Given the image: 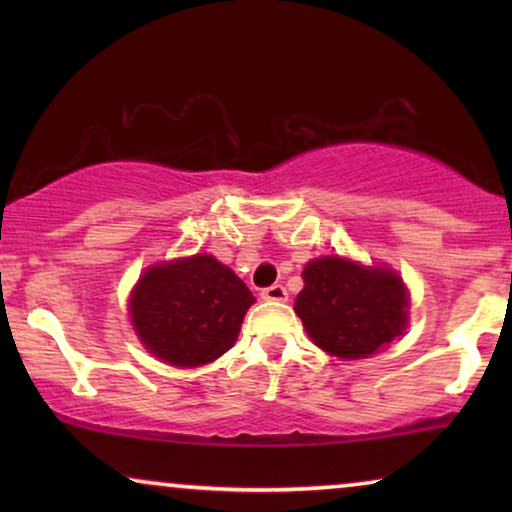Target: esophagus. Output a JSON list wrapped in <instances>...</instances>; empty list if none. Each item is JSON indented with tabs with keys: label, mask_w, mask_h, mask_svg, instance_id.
<instances>
[{
	"label": "esophagus",
	"mask_w": 512,
	"mask_h": 512,
	"mask_svg": "<svg viewBox=\"0 0 512 512\" xmlns=\"http://www.w3.org/2000/svg\"><path fill=\"white\" fill-rule=\"evenodd\" d=\"M261 298L270 300V303H284V300L289 298V293H286L282 284H272V286H265L261 291Z\"/></svg>",
	"instance_id": "34e87169"
}]
</instances>
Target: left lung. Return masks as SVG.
Segmentation results:
<instances>
[{
  "label": "left lung",
  "mask_w": 512,
  "mask_h": 512,
  "mask_svg": "<svg viewBox=\"0 0 512 512\" xmlns=\"http://www.w3.org/2000/svg\"><path fill=\"white\" fill-rule=\"evenodd\" d=\"M303 279L293 310L324 352L366 359L403 333L408 293L396 272L326 256L307 263Z\"/></svg>",
  "instance_id": "left-lung-1"
}]
</instances>
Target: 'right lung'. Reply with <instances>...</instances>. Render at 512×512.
Masks as SVG:
<instances>
[{"instance_id": "obj_1", "label": "right lung", "mask_w": 512, "mask_h": 512, "mask_svg": "<svg viewBox=\"0 0 512 512\" xmlns=\"http://www.w3.org/2000/svg\"><path fill=\"white\" fill-rule=\"evenodd\" d=\"M251 303L254 296L233 270L198 254L146 270L132 291L130 314L151 354L195 368L235 345Z\"/></svg>"}]
</instances>
